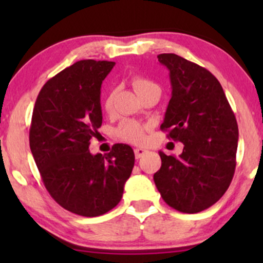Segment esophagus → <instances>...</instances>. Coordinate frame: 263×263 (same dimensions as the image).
I'll use <instances>...</instances> for the list:
<instances>
[{"label": "esophagus", "instance_id": "esophagus-1", "mask_svg": "<svg viewBox=\"0 0 263 263\" xmlns=\"http://www.w3.org/2000/svg\"><path fill=\"white\" fill-rule=\"evenodd\" d=\"M146 153H147V149H144V148H136L135 149V156L137 159L141 158V157H143Z\"/></svg>", "mask_w": 263, "mask_h": 263}]
</instances>
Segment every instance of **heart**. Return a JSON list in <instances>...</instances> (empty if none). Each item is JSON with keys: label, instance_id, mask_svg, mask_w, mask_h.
Instances as JSON below:
<instances>
[{"label": "heart", "instance_id": "1", "mask_svg": "<svg viewBox=\"0 0 263 263\" xmlns=\"http://www.w3.org/2000/svg\"><path fill=\"white\" fill-rule=\"evenodd\" d=\"M132 86L136 90L138 95H142L147 90L153 89V87H158L153 81L147 79V78L141 77V75H136L131 80ZM115 101V90H111L110 92L105 96L104 100V108L106 111H111L114 108ZM116 135L120 138L129 143H142L144 141V126L136 121H123L121 125L116 129Z\"/></svg>", "mask_w": 263, "mask_h": 263}]
</instances>
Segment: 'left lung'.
I'll return each instance as SVG.
<instances>
[{
	"label": "left lung",
	"instance_id": "1",
	"mask_svg": "<svg viewBox=\"0 0 263 263\" xmlns=\"http://www.w3.org/2000/svg\"><path fill=\"white\" fill-rule=\"evenodd\" d=\"M170 70L172 98L161 125L168 138L184 144L179 157L159 151L153 179L163 200L186 214L203 211L230 185L236 167L238 127L219 80L177 54H159Z\"/></svg>",
	"mask_w": 263,
	"mask_h": 263
}]
</instances>
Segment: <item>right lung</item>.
Instances as JSON below:
<instances>
[{
    "label": "right lung",
    "instance_id": "obj_1",
    "mask_svg": "<svg viewBox=\"0 0 263 263\" xmlns=\"http://www.w3.org/2000/svg\"><path fill=\"white\" fill-rule=\"evenodd\" d=\"M115 63H74L42 87L33 108L29 146L45 188L64 209L93 218L114 209L135 165L128 144L91 155L102 123L101 84Z\"/></svg>",
    "mask_w": 263,
    "mask_h": 263
}]
</instances>
